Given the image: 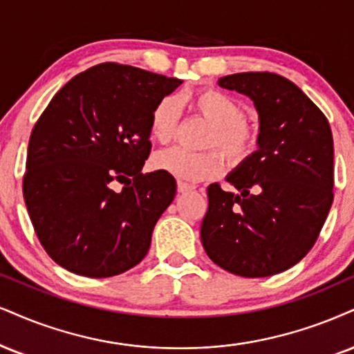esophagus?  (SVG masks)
Returning <instances> with one entry per match:
<instances>
[{
  "mask_svg": "<svg viewBox=\"0 0 354 354\" xmlns=\"http://www.w3.org/2000/svg\"><path fill=\"white\" fill-rule=\"evenodd\" d=\"M194 189H195V185L187 184V182H182V180L177 182V192H178V194H187V192H190Z\"/></svg>",
  "mask_w": 354,
  "mask_h": 354,
  "instance_id": "34e87169",
  "label": "esophagus"
}]
</instances>
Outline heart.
<instances>
[{"mask_svg":"<svg viewBox=\"0 0 354 354\" xmlns=\"http://www.w3.org/2000/svg\"><path fill=\"white\" fill-rule=\"evenodd\" d=\"M190 104L212 124L203 141V146L212 149L192 152L170 147L154 156V169L170 174L178 180L200 182L215 177L223 170L225 156L231 164H243L254 154L259 146V128L244 118V108L236 98L225 91L205 88L192 95ZM177 121V98L159 100L151 113V136L157 142H169L176 133Z\"/></svg>","mask_w":354,"mask_h":354,"instance_id":"1","label":"heart"}]
</instances>
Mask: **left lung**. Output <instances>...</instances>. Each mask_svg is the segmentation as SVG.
<instances>
[{"instance_id":"8db88e82","label":"left lung","mask_w":354,"mask_h":354,"mask_svg":"<svg viewBox=\"0 0 354 354\" xmlns=\"http://www.w3.org/2000/svg\"><path fill=\"white\" fill-rule=\"evenodd\" d=\"M218 85L254 102L259 149L208 185L202 244L213 263L243 277L287 270L315 244L333 203L328 120L297 85L270 72L226 75Z\"/></svg>"}]
</instances>
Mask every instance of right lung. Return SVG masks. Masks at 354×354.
Wrapping results in <instances>:
<instances>
[{"label": "right lung", "mask_w": 354, "mask_h": 354, "mask_svg": "<svg viewBox=\"0 0 354 354\" xmlns=\"http://www.w3.org/2000/svg\"><path fill=\"white\" fill-rule=\"evenodd\" d=\"M182 80L116 62L78 73L54 95L29 138L23 195L52 259L85 277L141 263L176 197L170 174H142L151 113Z\"/></svg>", "instance_id": "obj_1"}]
</instances>
